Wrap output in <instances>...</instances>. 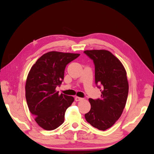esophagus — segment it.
<instances>
[{
  "instance_id": "obj_1",
  "label": "esophagus",
  "mask_w": 154,
  "mask_h": 154,
  "mask_svg": "<svg viewBox=\"0 0 154 154\" xmlns=\"http://www.w3.org/2000/svg\"><path fill=\"white\" fill-rule=\"evenodd\" d=\"M83 100V98H82V97H75V101H82Z\"/></svg>"
}]
</instances>
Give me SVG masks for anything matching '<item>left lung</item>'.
I'll return each mask as SVG.
<instances>
[{
  "mask_svg": "<svg viewBox=\"0 0 154 154\" xmlns=\"http://www.w3.org/2000/svg\"><path fill=\"white\" fill-rule=\"evenodd\" d=\"M84 53L94 61L96 83L103 87L100 99H88L91 108L85 118L92 127L105 130L120 118L125 107L128 94L127 71L109 51L86 50Z\"/></svg>",
  "mask_w": 154,
  "mask_h": 154,
  "instance_id": "obj_1",
  "label": "left lung"
}]
</instances>
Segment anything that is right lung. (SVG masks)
<instances>
[{"label":"right lung","mask_w":154,"mask_h":154,"mask_svg":"<svg viewBox=\"0 0 154 154\" xmlns=\"http://www.w3.org/2000/svg\"><path fill=\"white\" fill-rule=\"evenodd\" d=\"M80 54L50 51L32 66L26 82V98L31 113L41 128L53 130L63 122L65 113L74 101L72 96L59 94L67 65Z\"/></svg>","instance_id":"1"}]
</instances>
